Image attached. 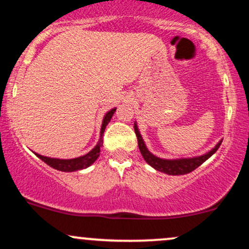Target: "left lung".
<instances>
[{
    "mask_svg": "<svg viewBox=\"0 0 249 249\" xmlns=\"http://www.w3.org/2000/svg\"><path fill=\"white\" fill-rule=\"evenodd\" d=\"M134 132H136L137 139H138V146L141 150V153L145 161L147 162L150 166H152L154 170L159 171V172L170 174V176H180V174H186L192 172L196 167H199L202 162L207 160L210 157H212L214 153L218 151V148L221 145L222 141H220L218 144L214 146L212 150L208 151L201 156L192 157V158H179V159H162L159 157L154 156L147 150L146 145H145L144 139H142L141 132H139L137 123H134Z\"/></svg>",
    "mask_w": 249,
    "mask_h": 249,
    "instance_id": "1",
    "label": "left lung"
}]
</instances>
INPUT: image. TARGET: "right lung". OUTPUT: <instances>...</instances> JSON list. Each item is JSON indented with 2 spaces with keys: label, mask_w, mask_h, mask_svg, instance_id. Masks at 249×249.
Masks as SVG:
<instances>
[{
  "label": "right lung",
  "mask_w": 249,
  "mask_h": 249,
  "mask_svg": "<svg viewBox=\"0 0 249 249\" xmlns=\"http://www.w3.org/2000/svg\"><path fill=\"white\" fill-rule=\"evenodd\" d=\"M116 112V107L111 108L110 111L104 116L103 118V123H102V127H101V137H99V141L97 142V145L90 152L84 154V156L78 157V158H73V159H58V158H50V157H44L42 154L35 153L37 157H38L41 160H43L45 164H48L49 166H51L55 170L62 171V172H75V171L78 170H83V168H87L89 166L93 164L97 160V158L99 157V152H101V147L103 145V133H104L105 127L107 125L110 123L111 118H112L113 113Z\"/></svg>",
  "instance_id": "1"
}]
</instances>
